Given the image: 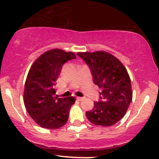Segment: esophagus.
Returning <instances> with one entry per match:
<instances>
[{"label":"esophagus","mask_w":159,"mask_h":159,"mask_svg":"<svg viewBox=\"0 0 159 159\" xmlns=\"http://www.w3.org/2000/svg\"><path fill=\"white\" fill-rule=\"evenodd\" d=\"M76 99L78 101H79V102H81V101H82L83 99H84V98H82V97H77Z\"/></svg>","instance_id":"1"}]
</instances>
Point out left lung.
Masks as SVG:
<instances>
[{"label":"left lung","instance_id":"obj_1","mask_svg":"<svg viewBox=\"0 0 159 159\" xmlns=\"http://www.w3.org/2000/svg\"><path fill=\"white\" fill-rule=\"evenodd\" d=\"M89 66L94 83L100 88V101L95 102L86 117L93 124L111 126L126 114L132 101L130 77L125 67L117 57L103 51L78 52Z\"/></svg>","mask_w":159,"mask_h":159}]
</instances>
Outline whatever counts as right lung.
<instances>
[{
	"instance_id": "add662e5",
	"label": "right lung",
	"mask_w": 159,
	"mask_h": 159,
	"mask_svg": "<svg viewBox=\"0 0 159 159\" xmlns=\"http://www.w3.org/2000/svg\"><path fill=\"white\" fill-rule=\"evenodd\" d=\"M75 58L73 52L51 49L39 56L30 67L25 84L24 103L40 127L57 129L68 121L75 98L55 97L54 86L64 64Z\"/></svg>"
}]
</instances>
